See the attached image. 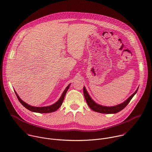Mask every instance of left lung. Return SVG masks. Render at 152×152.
Here are the masks:
<instances>
[{
    "label": "left lung",
    "mask_w": 152,
    "mask_h": 152,
    "mask_svg": "<svg viewBox=\"0 0 152 152\" xmlns=\"http://www.w3.org/2000/svg\"><path fill=\"white\" fill-rule=\"evenodd\" d=\"M138 89V88H137V90L135 91V93L133 94H132V96H130L123 103L114 106H104L100 105L93 101V100L91 98L89 94L88 93L87 91H86L85 86H83V94H84L86 102L87 103L89 107L93 111L99 113H103V114H115L120 112L122 110H123L124 108L128 104V103L130 102V101L131 100V99L134 96V95L137 93Z\"/></svg>",
    "instance_id": "1"
}]
</instances>
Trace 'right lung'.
<instances>
[{"label": "right lung", "instance_id": "right-lung-1", "mask_svg": "<svg viewBox=\"0 0 152 152\" xmlns=\"http://www.w3.org/2000/svg\"><path fill=\"white\" fill-rule=\"evenodd\" d=\"M70 84H69L67 87L66 88V90H64V91L63 92V93L62 94L60 99L54 104L50 105V106H44V107H35V106H32L31 105H29L28 104H27L26 103H25V102H23L22 100H21L19 96H18V94H17V93L15 91V93L17 96V97L18 99V100H19V102H20V103L22 104L23 106H25L26 109H28V110L32 111V112H34V113H52V112H55L56 111L58 108H59V107L61 106L63 100L64 99L65 96L66 94V93L67 91V90L69 88Z\"/></svg>", "mask_w": 152, "mask_h": 152}]
</instances>
